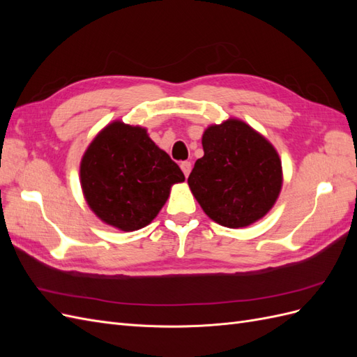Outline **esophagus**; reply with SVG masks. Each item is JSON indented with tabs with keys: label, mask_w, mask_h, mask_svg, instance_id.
Wrapping results in <instances>:
<instances>
[{
	"label": "esophagus",
	"mask_w": 357,
	"mask_h": 357,
	"mask_svg": "<svg viewBox=\"0 0 357 357\" xmlns=\"http://www.w3.org/2000/svg\"><path fill=\"white\" fill-rule=\"evenodd\" d=\"M180 168H181L183 172H185V176L189 177L190 169H192V162H190V160H183L181 164H180Z\"/></svg>",
	"instance_id": "obj_1"
}]
</instances>
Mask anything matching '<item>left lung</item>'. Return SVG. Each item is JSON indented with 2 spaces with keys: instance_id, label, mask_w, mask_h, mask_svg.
<instances>
[{
  "instance_id": "8db88e82",
  "label": "left lung",
  "mask_w": 357,
  "mask_h": 357,
  "mask_svg": "<svg viewBox=\"0 0 357 357\" xmlns=\"http://www.w3.org/2000/svg\"><path fill=\"white\" fill-rule=\"evenodd\" d=\"M202 147L204 156L188 183L205 214L228 228H244L264 218L283 181L275 149L236 119L210 126Z\"/></svg>"
}]
</instances>
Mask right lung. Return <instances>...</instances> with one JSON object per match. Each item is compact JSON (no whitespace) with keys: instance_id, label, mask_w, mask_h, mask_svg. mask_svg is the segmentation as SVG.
<instances>
[{"instance_id":"1","label":"right lung","mask_w":357,"mask_h":357,"mask_svg":"<svg viewBox=\"0 0 357 357\" xmlns=\"http://www.w3.org/2000/svg\"><path fill=\"white\" fill-rule=\"evenodd\" d=\"M80 178L84 198L101 220L137 231L156 218L171 186L185 174L146 129L114 122L86 150Z\"/></svg>"}]
</instances>
